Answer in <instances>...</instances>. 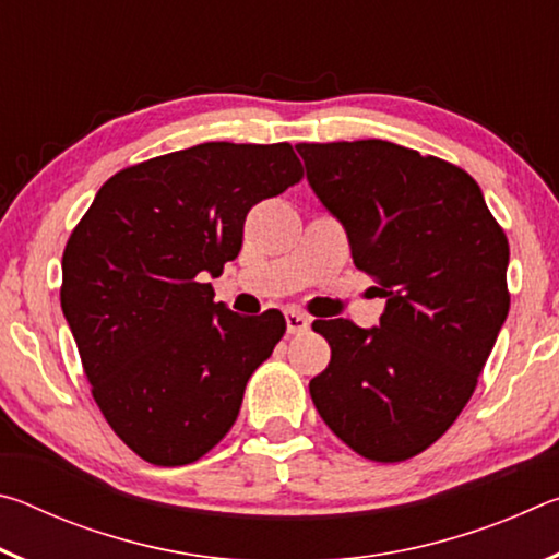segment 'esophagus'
<instances>
[{
  "mask_svg": "<svg viewBox=\"0 0 559 559\" xmlns=\"http://www.w3.org/2000/svg\"><path fill=\"white\" fill-rule=\"evenodd\" d=\"M286 328H288L290 335L306 333V330L310 328V318L306 313H300V310L290 308V310H286Z\"/></svg>",
  "mask_w": 559,
  "mask_h": 559,
  "instance_id": "esophagus-1",
  "label": "esophagus"
}]
</instances>
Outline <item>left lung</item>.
Listing matches in <instances>:
<instances>
[{"mask_svg":"<svg viewBox=\"0 0 559 559\" xmlns=\"http://www.w3.org/2000/svg\"><path fill=\"white\" fill-rule=\"evenodd\" d=\"M308 182L380 283V328L316 320L330 365L318 414L359 456L396 463L441 439L468 404L510 308L508 239L468 173L386 143H300Z\"/></svg>","mask_w":559,"mask_h":559,"instance_id":"obj_1","label":"left lung"}]
</instances>
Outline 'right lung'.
I'll list each match as a JSON object with an SVG mask.
<instances>
[{
  "mask_svg": "<svg viewBox=\"0 0 559 559\" xmlns=\"http://www.w3.org/2000/svg\"><path fill=\"white\" fill-rule=\"evenodd\" d=\"M300 179L288 143L194 145L120 169L71 231L63 316L98 409L147 463L212 451L286 333L278 310L241 318L204 281L239 257L251 206Z\"/></svg>",
  "mask_w": 559,
  "mask_h": 559,
  "instance_id": "1",
  "label": "right lung"
}]
</instances>
